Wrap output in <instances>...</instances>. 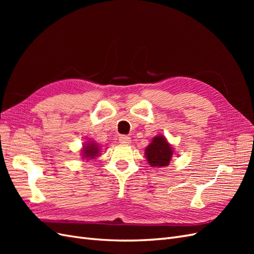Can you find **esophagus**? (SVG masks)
Returning a JSON list of instances; mask_svg holds the SVG:
<instances>
[{"mask_svg":"<svg viewBox=\"0 0 254 254\" xmlns=\"http://www.w3.org/2000/svg\"><path fill=\"white\" fill-rule=\"evenodd\" d=\"M119 141L121 144H124V145H128L131 143V139H130V137L127 135H121L119 137Z\"/></svg>","mask_w":254,"mask_h":254,"instance_id":"1","label":"esophagus"}]
</instances>
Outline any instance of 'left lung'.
Here are the masks:
<instances>
[{"instance_id":"1","label":"left lung","mask_w":254,"mask_h":254,"mask_svg":"<svg viewBox=\"0 0 254 254\" xmlns=\"http://www.w3.org/2000/svg\"><path fill=\"white\" fill-rule=\"evenodd\" d=\"M173 155V146L167 142L162 134L153 137L151 143L145 149V157L152 167H164L170 165Z\"/></svg>"}]
</instances>
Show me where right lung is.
<instances>
[{"mask_svg":"<svg viewBox=\"0 0 254 254\" xmlns=\"http://www.w3.org/2000/svg\"><path fill=\"white\" fill-rule=\"evenodd\" d=\"M99 151H101V146H98L95 142H87L83 145L82 147V158L83 159H94L99 155Z\"/></svg>","mask_w":254,"mask_h":254,"instance_id":"add662e5","label":"right lung"}]
</instances>
